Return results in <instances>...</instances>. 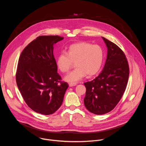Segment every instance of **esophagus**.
<instances>
[{"label": "esophagus", "instance_id": "1", "mask_svg": "<svg viewBox=\"0 0 146 146\" xmlns=\"http://www.w3.org/2000/svg\"><path fill=\"white\" fill-rule=\"evenodd\" d=\"M76 85H77L76 83H73V82H70V83H69V87H73V86H76Z\"/></svg>", "mask_w": 146, "mask_h": 146}]
</instances>
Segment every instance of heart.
<instances>
[{"instance_id": "heart-1", "label": "heart", "mask_w": 146, "mask_h": 146, "mask_svg": "<svg viewBox=\"0 0 146 146\" xmlns=\"http://www.w3.org/2000/svg\"><path fill=\"white\" fill-rule=\"evenodd\" d=\"M104 52L99 45L81 41L70 45L66 52H61L56 58V65L64 73H68L75 62L76 68L65 77L68 82H77L87 74L92 76L100 70L103 61Z\"/></svg>"}]
</instances>
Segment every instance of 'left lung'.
<instances>
[{"mask_svg": "<svg viewBox=\"0 0 146 146\" xmlns=\"http://www.w3.org/2000/svg\"><path fill=\"white\" fill-rule=\"evenodd\" d=\"M102 38L108 47L105 66L98 77L84 83L85 106L97 115L108 113L117 106L125 91L129 75L128 60L123 51L111 41Z\"/></svg>", "mask_w": 146, "mask_h": 146, "instance_id": "1", "label": "left lung"}]
</instances>
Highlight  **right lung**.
I'll list each match as a JSON object with an SVG mask.
<instances>
[{"mask_svg": "<svg viewBox=\"0 0 146 146\" xmlns=\"http://www.w3.org/2000/svg\"><path fill=\"white\" fill-rule=\"evenodd\" d=\"M64 37L40 36L20 55L16 72L17 84L24 101L34 111L55 113L62 105L68 84L61 81L53 54V46Z\"/></svg>", "mask_w": 146, "mask_h": 146, "instance_id": "add662e5", "label": "right lung"}]
</instances>
